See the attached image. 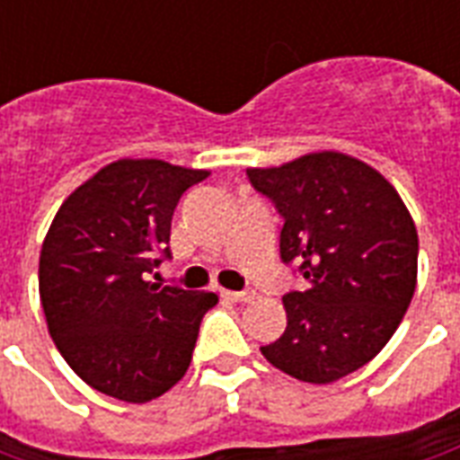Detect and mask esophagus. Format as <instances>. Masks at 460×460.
I'll return each mask as SVG.
<instances>
[{
  "label": "esophagus",
  "mask_w": 460,
  "mask_h": 460,
  "mask_svg": "<svg viewBox=\"0 0 460 460\" xmlns=\"http://www.w3.org/2000/svg\"><path fill=\"white\" fill-rule=\"evenodd\" d=\"M221 296H224L226 300H231V303H251V300L256 298V293H253L251 288H246V290H224Z\"/></svg>",
  "instance_id": "1"
}]
</instances>
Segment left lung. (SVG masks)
<instances>
[{"label":"left lung","mask_w":460,"mask_h":460,"mask_svg":"<svg viewBox=\"0 0 460 460\" xmlns=\"http://www.w3.org/2000/svg\"><path fill=\"white\" fill-rule=\"evenodd\" d=\"M246 174L283 217L280 259L298 261L308 283L283 298L288 325L261 352L300 382L330 385L376 357L404 318L416 288L414 219L385 174L345 152Z\"/></svg>","instance_id":"1"}]
</instances>
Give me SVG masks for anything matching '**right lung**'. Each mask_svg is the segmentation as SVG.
<instances>
[{"instance_id": "add662e5", "label": "right lung", "mask_w": 460, "mask_h": 460, "mask_svg": "<svg viewBox=\"0 0 460 460\" xmlns=\"http://www.w3.org/2000/svg\"><path fill=\"white\" fill-rule=\"evenodd\" d=\"M209 170L122 157L74 190L39 256L51 340L98 392L145 404L180 382L217 293L147 280L170 256L174 207Z\"/></svg>"}]
</instances>
